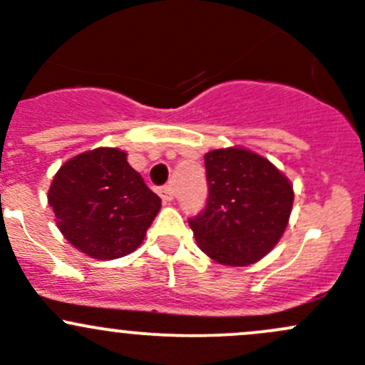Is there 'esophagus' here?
<instances>
[{"label":"esophagus","instance_id":"1","mask_svg":"<svg viewBox=\"0 0 365 365\" xmlns=\"http://www.w3.org/2000/svg\"><path fill=\"white\" fill-rule=\"evenodd\" d=\"M159 194H160V197H162V201H164V203H169V201H173V196H175V194H173L171 185L160 187Z\"/></svg>","mask_w":365,"mask_h":365}]
</instances>
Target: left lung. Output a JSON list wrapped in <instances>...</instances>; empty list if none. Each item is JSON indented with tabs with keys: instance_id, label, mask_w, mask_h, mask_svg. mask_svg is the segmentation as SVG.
I'll list each match as a JSON object with an SVG mask.
<instances>
[{
	"instance_id": "left-lung-1",
	"label": "left lung",
	"mask_w": 365,
	"mask_h": 365,
	"mask_svg": "<svg viewBox=\"0 0 365 365\" xmlns=\"http://www.w3.org/2000/svg\"><path fill=\"white\" fill-rule=\"evenodd\" d=\"M205 168L206 205L189 219L197 245L222 264L256 263L288 226L292 183L274 164L244 148L208 152Z\"/></svg>"
}]
</instances>
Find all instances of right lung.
Returning a JSON list of instances; mask_svg holds the SVG:
<instances>
[{
  "mask_svg": "<svg viewBox=\"0 0 365 365\" xmlns=\"http://www.w3.org/2000/svg\"><path fill=\"white\" fill-rule=\"evenodd\" d=\"M63 237L97 259H116L141 245L160 197L116 148H97L65 162L49 189Z\"/></svg>",
  "mask_w": 365,
  "mask_h": 365,
  "instance_id": "add662e5",
  "label": "right lung"
}]
</instances>
